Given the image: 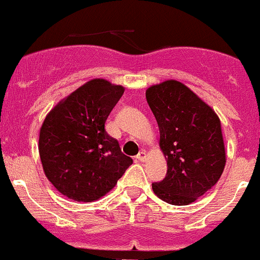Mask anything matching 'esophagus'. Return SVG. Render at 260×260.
<instances>
[{"label":"esophagus","instance_id":"esophagus-1","mask_svg":"<svg viewBox=\"0 0 260 260\" xmlns=\"http://www.w3.org/2000/svg\"><path fill=\"white\" fill-rule=\"evenodd\" d=\"M137 159L139 160V162H143V160H146V158H147V153H146V151H141L137 154Z\"/></svg>","mask_w":260,"mask_h":260}]
</instances>
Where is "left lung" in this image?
I'll list each match as a JSON object with an SVG mask.
<instances>
[{
  "mask_svg": "<svg viewBox=\"0 0 260 260\" xmlns=\"http://www.w3.org/2000/svg\"><path fill=\"white\" fill-rule=\"evenodd\" d=\"M146 98L159 128L167 176L153 183L154 194L173 206H188L208 192L225 167L222 124L214 109L182 82L147 88Z\"/></svg>",
  "mask_w": 260,
  "mask_h": 260,
  "instance_id": "1",
  "label": "left lung"
}]
</instances>
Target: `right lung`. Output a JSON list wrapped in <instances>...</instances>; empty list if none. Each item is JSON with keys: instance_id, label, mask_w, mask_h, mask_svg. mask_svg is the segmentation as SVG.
I'll return each instance as SVG.
<instances>
[{"instance_id": "obj_1", "label": "right lung", "mask_w": 260, "mask_h": 260, "mask_svg": "<svg viewBox=\"0 0 260 260\" xmlns=\"http://www.w3.org/2000/svg\"><path fill=\"white\" fill-rule=\"evenodd\" d=\"M124 87L103 78L82 84L48 112L40 129L38 152L46 177L76 202L107 194L133 163L105 123Z\"/></svg>"}]
</instances>
